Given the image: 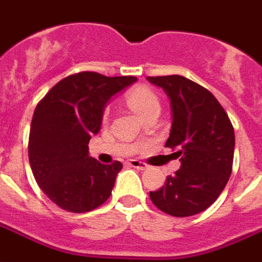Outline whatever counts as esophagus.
<instances>
[{"label":"esophagus","mask_w":262,"mask_h":262,"mask_svg":"<svg viewBox=\"0 0 262 262\" xmlns=\"http://www.w3.org/2000/svg\"><path fill=\"white\" fill-rule=\"evenodd\" d=\"M128 164L133 167V168H138V170H146V168H149V166H147L146 163L137 160V159H131V160H128Z\"/></svg>","instance_id":"1"}]
</instances>
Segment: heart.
I'll use <instances>...</instances> for the list:
<instances>
[{
	"instance_id": "heart-1",
	"label": "heart",
	"mask_w": 262,
	"mask_h": 262,
	"mask_svg": "<svg viewBox=\"0 0 262 262\" xmlns=\"http://www.w3.org/2000/svg\"><path fill=\"white\" fill-rule=\"evenodd\" d=\"M127 103L142 119L155 112H160L159 98L146 86H138V88H134L133 91H129L127 95ZM106 115H107V110L105 112V116Z\"/></svg>"
}]
</instances>
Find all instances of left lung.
<instances>
[{"mask_svg":"<svg viewBox=\"0 0 262 262\" xmlns=\"http://www.w3.org/2000/svg\"><path fill=\"white\" fill-rule=\"evenodd\" d=\"M170 98L172 125L166 146L177 150L181 168L159 190L152 203L172 217L204 211L217 200L232 172L235 131L220 102L204 86L184 76L147 77Z\"/></svg>","mask_w":262,"mask_h":262,"instance_id":"8db88e82","label":"left lung"}]
</instances>
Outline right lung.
<instances>
[{
  "instance_id": "add662e5",
  "label": "right lung",
  "mask_w": 262,
  "mask_h": 262,
  "mask_svg": "<svg viewBox=\"0 0 262 262\" xmlns=\"http://www.w3.org/2000/svg\"><path fill=\"white\" fill-rule=\"evenodd\" d=\"M137 81L95 72L72 74L55 84L35 107L29 135V160L37 184L56 206L86 213L109 199L120 161L102 164L88 142L101 129L106 103Z\"/></svg>"
}]
</instances>
